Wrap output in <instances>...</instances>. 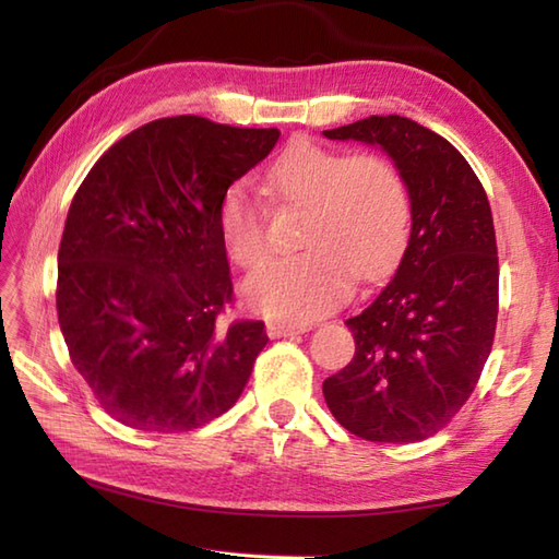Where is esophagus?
Segmentation results:
<instances>
[{
    "mask_svg": "<svg viewBox=\"0 0 559 559\" xmlns=\"http://www.w3.org/2000/svg\"><path fill=\"white\" fill-rule=\"evenodd\" d=\"M310 322H286V319H273V322L266 324V334L271 338H283V336H293V334H305L310 331Z\"/></svg>",
    "mask_w": 559,
    "mask_h": 559,
    "instance_id": "obj_1",
    "label": "esophagus"
}]
</instances>
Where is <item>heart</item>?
<instances>
[{
  "mask_svg": "<svg viewBox=\"0 0 559 559\" xmlns=\"http://www.w3.org/2000/svg\"><path fill=\"white\" fill-rule=\"evenodd\" d=\"M266 180L283 204L307 211L298 237L305 252L247 278L242 295L252 310L307 322L346 300L355 276L379 281L401 264L413 206L396 163L298 141L271 165ZM218 233L237 266L257 269L269 254L266 209L240 182L221 194Z\"/></svg>",
  "mask_w": 559,
  "mask_h": 559,
  "instance_id": "1",
  "label": "heart"
}]
</instances>
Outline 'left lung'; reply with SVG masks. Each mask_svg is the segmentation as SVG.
I'll use <instances>...</instances> for the list:
<instances>
[{
	"label": "left lung",
	"instance_id": "8db88e82",
	"mask_svg": "<svg viewBox=\"0 0 559 559\" xmlns=\"http://www.w3.org/2000/svg\"><path fill=\"white\" fill-rule=\"evenodd\" d=\"M326 139L379 144L406 177L413 225L394 281L348 319L353 360L324 379L334 418L367 442H420L451 423L492 350L500 261L468 160L408 117H367Z\"/></svg>",
	"mask_w": 559,
	"mask_h": 559
}]
</instances>
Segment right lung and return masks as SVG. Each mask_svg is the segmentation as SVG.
Instances as JSON below:
<instances>
[{
    "instance_id": "add662e5",
    "label": "right lung",
    "mask_w": 559,
    "mask_h": 559,
    "mask_svg": "<svg viewBox=\"0 0 559 559\" xmlns=\"http://www.w3.org/2000/svg\"><path fill=\"white\" fill-rule=\"evenodd\" d=\"M278 129L163 117L117 141L71 201L57 254V319L100 408L144 432H189L240 399L264 322L233 305L218 201Z\"/></svg>"
}]
</instances>
